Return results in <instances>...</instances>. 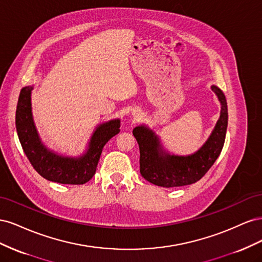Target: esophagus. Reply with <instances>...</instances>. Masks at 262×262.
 I'll list each match as a JSON object with an SVG mask.
<instances>
[{
  "label": "esophagus",
  "mask_w": 262,
  "mask_h": 262,
  "mask_svg": "<svg viewBox=\"0 0 262 262\" xmlns=\"http://www.w3.org/2000/svg\"><path fill=\"white\" fill-rule=\"evenodd\" d=\"M133 116H134V117H137V118L141 117V116H142V113H141V110H139V109H137V110H134V113H133Z\"/></svg>",
  "instance_id": "34e87169"
}]
</instances>
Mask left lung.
<instances>
[{
  "label": "left lung",
  "instance_id": "1",
  "mask_svg": "<svg viewBox=\"0 0 262 262\" xmlns=\"http://www.w3.org/2000/svg\"><path fill=\"white\" fill-rule=\"evenodd\" d=\"M221 104L220 118L210 137L196 152L175 155L166 149L160 137L146 124H140L132 133L140 147V172L150 184L165 187H181L200 180L217 160L224 146L227 130V102L224 93L212 85Z\"/></svg>",
  "mask_w": 262,
  "mask_h": 262
}]
</instances>
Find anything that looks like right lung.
Instances as JSON below:
<instances>
[{"mask_svg":"<svg viewBox=\"0 0 262 262\" xmlns=\"http://www.w3.org/2000/svg\"><path fill=\"white\" fill-rule=\"evenodd\" d=\"M34 86L23 87L16 107V131L30 164L45 179L63 185H83L96 172L102 148L120 132V119L102 122L95 128L83 154L68 156L47 146L37 130L31 106Z\"/></svg>","mask_w":262,"mask_h":262,"instance_id":"obj_1","label":"right lung"}]
</instances>
